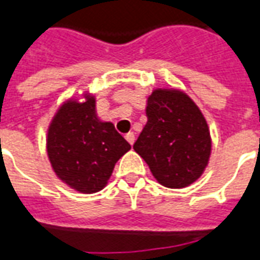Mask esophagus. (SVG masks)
Masks as SVG:
<instances>
[{
	"instance_id": "esophagus-1",
	"label": "esophagus",
	"mask_w": 260,
	"mask_h": 260,
	"mask_svg": "<svg viewBox=\"0 0 260 260\" xmlns=\"http://www.w3.org/2000/svg\"><path fill=\"white\" fill-rule=\"evenodd\" d=\"M125 139L129 142L131 145H134V142H135V134H134V132H129V134H126V135H125Z\"/></svg>"
}]
</instances>
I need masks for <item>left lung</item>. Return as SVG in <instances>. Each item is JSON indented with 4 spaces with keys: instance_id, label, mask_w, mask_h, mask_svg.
Wrapping results in <instances>:
<instances>
[{
    "instance_id": "1",
    "label": "left lung",
    "mask_w": 260,
    "mask_h": 260,
    "mask_svg": "<svg viewBox=\"0 0 260 260\" xmlns=\"http://www.w3.org/2000/svg\"><path fill=\"white\" fill-rule=\"evenodd\" d=\"M147 122L134 145L153 177L167 188H185L206 169L212 152L203 114L184 91L156 89L147 99Z\"/></svg>"
}]
</instances>
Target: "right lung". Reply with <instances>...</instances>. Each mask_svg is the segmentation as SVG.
Masks as SVG:
<instances>
[{
    "instance_id": "add662e5",
    "label": "right lung",
    "mask_w": 260,
    "mask_h": 260,
    "mask_svg": "<svg viewBox=\"0 0 260 260\" xmlns=\"http://www.w3.org/2000/svg\"><path fill=\"white\" fill-rule=\"evenodd\" d=\"M129 149L111 122L97 118L93 96L64 103L48 126L47 154L54 173L82 193L102 191Z\"/></svg>"
}]
</instances>
